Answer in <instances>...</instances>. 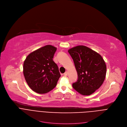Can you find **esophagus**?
Listing matches in <instances>:
<instances>
[{"mask_svg":"<svg viewBox=\"0 0 127 127\" xmlns=\"http://www.w3.org/2000/svg\"><path fill=\"white\" fill-rule=\"evenodd\" d=\"M68 72H67V71H66V72L64 73V75L65 76H67V75H68Z\"/></svg>","mask_w":127,"mask_h":127,"instance_id":"1","label":"esophagus"}]
</instances>
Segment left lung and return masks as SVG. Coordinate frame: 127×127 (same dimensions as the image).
<instances>
[{
	"label": "left lung",
	"mask_w": 127,
	"mask_h": 127,
	"mask_svg": "<svg viewBox=\"0 0 127 127\" xmlns=\"http://www.w3.org/2000/svg\"><path fill=\"white\" fill-rule=\"evenodd\" d=\"M75 65L78 79L73 88L83 95H90L100 88L106 75V64L101 56L89 48L78 46L68 50Z\"/></svg>",
	"instance_id": "8db88e82"
}]
</instances>
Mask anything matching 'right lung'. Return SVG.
Segmentation results:
<instances>
[{"mask_svg":"<svg viewBox=\"0 0 127 127\" xmlns=\"http://www.w3.org/2000/svg\"><path fill=\"white\" fill-rule=\"evenodd\" d=\"M57 48L47 45L30 54L24 63L23 72L28 86L36 93L44 94L56 87L61 77L53 58Z\"/></svg>","mask_w":127,"mask_h":127,"instance_id":"right-lung-1","label":"right lung"}]
</instances>
